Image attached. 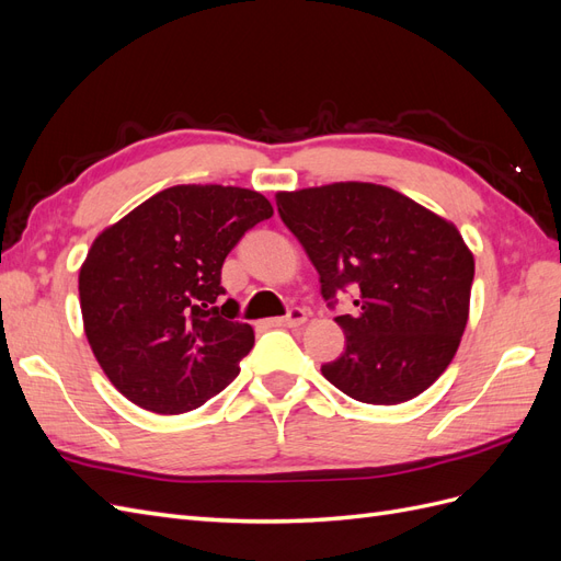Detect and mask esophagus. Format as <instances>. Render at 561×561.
<instances>
[{"mask_svg": "<svg viewBox=\"0 0 561 561\" xmlns=\"http://www.w3.org/2000/svg\"><path fill=\"white\" fill-rule=\"evenodd\" d=\"M307 322V311L304 309H290V313L283 316V318H274L268 320L271 328H299Z\"/></svg>", "mask_w": 561, "mask_h": 561, "instance_id": "obj_1", "label": "esophagus"}]
</instances>
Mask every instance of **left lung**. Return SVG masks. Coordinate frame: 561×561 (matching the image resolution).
Segmentation results:
<instances>
[{
  "instance_id": "obj_1",
  "label": "left lung",
  "mask_w": 561,
  "mask_h": 561,
  "mask_svg": "<svg viewBox=\"0 0 561 561\" xmlns=\"http://www.w3.org/2000/svg\"><path fill=\"white\" fill-rule=\"evenodd\" d=\"M278 215L320 276V295L355 293L336 316L346 348L320 371L367 404L423 393L451 363L468 322L474 260L458 229L416 201L369 182L276 196Z\"/></svg>"
}]
</instances>
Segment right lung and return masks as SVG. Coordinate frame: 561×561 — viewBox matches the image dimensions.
Returning a JSON list of instances; mask_svg holds the SVG:
<instances>
[{
	"instance_id": "right-lung-1",
	"label": "right lung",
	"mask_w": 561,
	"mask_h": 561,
	"mask_svg": "<svg viewBox=\"0 0 561 561\" xmlns=\"http://www.w3.org/2000/svg\"><path fill=\"white\" fill-rule=\"evenodd\" d=\"M274 215L250 190L178 184L107 227L79 271L83 330L122 396L184 414L239 377L254 344L239 304L222 299V264Z\"/></svg>"
}]
</instances>
